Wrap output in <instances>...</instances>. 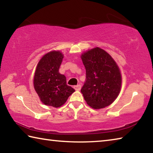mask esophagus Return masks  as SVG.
I'll return each instance as SVG.
<instances>
[{"instance_id": "34e87169", "label": "esophagus", "mask_w": 153, "mask_h": 153, "mask_svg": "<svg viewBox=\"0 0 153 153\" xmlns=\"http://www.w3.org/2000/svg\"><path fill=\"white\" fill-rule=\"evenodd\" d=\"M74 88L76 90H79L80 89H81V85L77 84V85H76V86H74Z\"/></svg>"}]
</instances>
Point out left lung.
<instances>
[{
    "label": "left lung",
    "instance_id": "8db88e82",
    "mask_svg": "<svg viewBox=\"0 0 153 153\" xmlns=\"http://www.w3.org/2000/svg\"><path fill=\"white\" fill-rule=\"evenodd\" d=\"M81 59L86 72L81 92L87 104L94 109L112 104L121 87V74L115 60L99 47L84 52Z\"/></svg>",
    "mask_w": 153,
    "mask_h": 153
}]
</instances>
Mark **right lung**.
I'll return each instance as SVG.
<instances>
[{
    "label": "right lung",
    "instance_id": "right-lung-1",
    "mask_svg": "<svg viewBox=\"0 0 153 153\" xmlns=\"http://www.w3.org/2000/svg\"><path fill=\"white\" fill-rule=\"evenodd\" d=\"M63 54L53 51L38 62L33 77V87L43 104L55 108L64 105L75 90L67 85L66 77L59 73Z\"/></svg>",
    "mask_w": 153,
    "mask_h": 153
}]
</instances>
